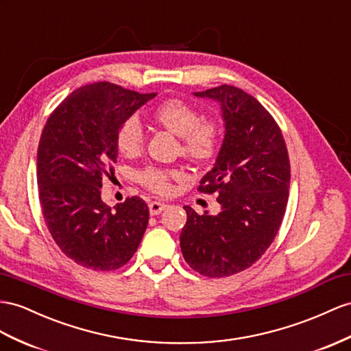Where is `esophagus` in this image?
I'll return each mask as SVG.
<instances>
[{
	"label": "esophagus",
	"mask_w": 351,
	"mask_h": 351,
	"mask_svg": "<svg viewBox=\"0 0 351 351\" xmlns=\"http://www.w3.org/2000/svg\"><path fill=\"white\" fill-rule=\"evenodd\" d=\"M148 208H149L151 215H158L161 210H165L167 208V204L163 202H151L148 204Z\"/></svg>",
	"instance_id": "esophagus-1"
}]
</instances>
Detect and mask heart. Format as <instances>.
<instances>
[{
    "mask_svg": "<svg viewBox=\"0 0 351 351\" xmlns=\"http://www.w3.org/2000/svg\"><path fill=\"white\" fill-rule=\"evenodd\" d=\"M154 119L169 132L181 138L182 156L194 163H208L219 149L221 125L215 119H202L197 106L182 99H170L161 104ZM115 145L123 156H136L145 145V133L136 117L125 119L115 136ZM181 178V172L173 169L148 166L138 173V181L147 190L157 194H170L173 181Z\"/></svg>",
    "mask_w": 351,
    "mask_h": 351,
    "instance_id": "1",
    "label": "heart"
}]
</instances>
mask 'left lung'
<instances>
[{
	"label": "left lung",
	"instance_id": "8db88e82",
	"mask_svg": "<svg viewBox=\"0 0 351 351\" xmlns=\"http://www.w3.org/2000/svg\"><path fill=\"white\" fill-rule=\"evenodd\" d=\"M222 108L226 138L213 169L197 190L219 194L218 215L184 206L181 249L194 271L210 278L237 274L273 243L289 197L291 165L278 124L254 96L222 84L194 93Z\"/></svg>",
	"mask_w": 351,
	"mask_h": 351
}]
</instances>
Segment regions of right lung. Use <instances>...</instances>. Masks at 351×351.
I'll return each instance as SVG.
<instances>
[{
	"instance_id": "obj_1",
	"label": "right lung",
	"mask_w": 351,
	"mask_h": 351,
	"mask_svg": "<svg viewBox=\"0 0 351 351\" xmlns=\"http://www.w3.org/2000/svg\"><path fill=\"white\" fill-rule=\"evenodd\" d=\"M157 93H138L108 82L77 88L50 114L37 152L44 221L55 243L78 265L111 271L128 264L147 230L149 209L128 197L111 209L102 179L117 161L121 123Z\"/></svg>"
}]
</instances>
